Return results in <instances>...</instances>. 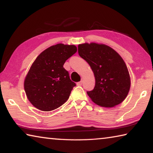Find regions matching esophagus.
I'll use <instances>...</instances> for the list:
<instances>
[{"mask_svg":"<svg viewBox=\"0 0 153 153\" xmlns=\"http://www.w3.org/2000/svg\"><path fill=\"white\" fill-rule=\"evenodd\" d=\"M82 83H83V80L82 79L81 81L77 83V86H82Z\"/></svg>","mask_w":153,"mask_h":153,"instance_id":"obj_1","label":"esophagus"}]
</instances>
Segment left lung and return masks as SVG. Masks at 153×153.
Wrapping results in <instances>:
<instances>
[{"label": "left lung", "mask_w": 153, "mask_h": 153, "mask_svg": "<svg viewBox=\"0 0 153 153\" xmlns=\"http://www.w3.org/2000/svg\"><path fill=\"white\" fill-rule=\"evenodd\" d=\"M79 55L91 67L95 86L87 94L95 104L111 108L126 99L131 86L128 67L114 49L104 44L84 43L78 45Z\"/></svg>", "instance_id": "obj_1"}]
</instances>
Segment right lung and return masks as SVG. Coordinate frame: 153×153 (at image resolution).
I'll return each mask as SVG.
<instances>
[{
	"instance_id": "1",
	"label": "right lung",
	"mask_w": 153,
	"mask_h": 153,
	"mask_svg": "<svg viewBox=\"0 0 153 153\" xmlns=\"http://www.w3.org/2000/svg\"><path fill=\"white\" fill-rule=\"evenodd\" d=\"M76 52L75 45L60 43L45 49L36 57L24 84L27 99L33 107L51 111L68 100L76 84L63 65Z\"/></svg>"
}]
</instances>
